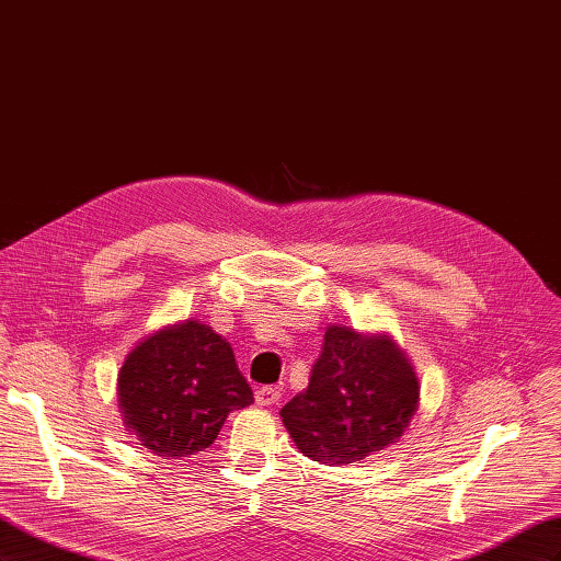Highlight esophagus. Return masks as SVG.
<instances>
[{"label": "esophagus", "instance_id": "obj_1", "mask_svg": "<svg viewBox=\"0 0 561 561\" xmlns=\"http://www.w3.org/2000/svg\"><path fill=\"white\" fill-rule=\"evenodd\" d=\"M280 400V390L274 386H262L254 390V402L260 407H268V404H276Z\"/></svg>", "mask_w": 561, "mask_h": 561}]
</instances>
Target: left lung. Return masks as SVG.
I'll return each instance as SVG.
<instances>
[{"label":"left lung","instance_id":"obj_1","mask_svg":"<svg viewBox=\"0 0 561 561\" xmlns=\"http://www.w3.org/2000/svg\"><path fill=\"white\" fill-rule=\"evenodd\" d=\"M421 383L388 332L328 325L309 386L280 416L297 449L320 463L346 466L396 445L419 410Z\"/></svg>","mask_w":561,"mask_h":561}]
</instances>
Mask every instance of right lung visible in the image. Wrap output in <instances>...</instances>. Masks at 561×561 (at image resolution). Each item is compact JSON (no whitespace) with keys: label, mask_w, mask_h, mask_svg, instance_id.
I'll return each mask as SVG.
<instances>
[{"label":"right lung","mask_w":561,"mask_h":561,"mask_svg":"<svg viewBox=\"0 0 561 561\" xmlns=\"http://www.w3.org/2000/svg\"><path fill=\"white\" fill-rule=\"evenodd\" d=\"M126 431L154 456L182 458L208 449L229 412L252 402V388L227 339L201 320L147 334L116 377Z\"/></svg>","instance_id":"add662e5"}]
</instances>
